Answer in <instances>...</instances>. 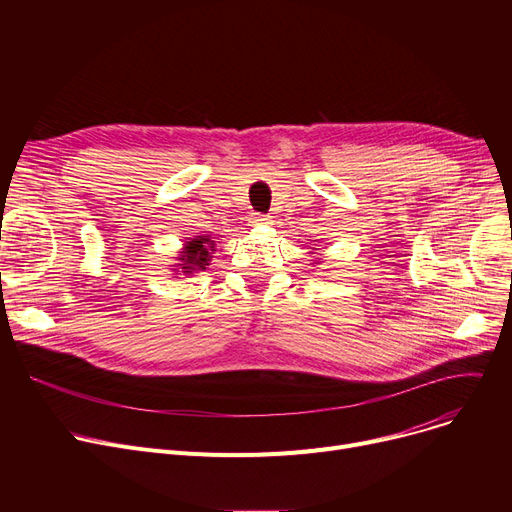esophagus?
<instances>
[{"instance_id":"obj_1","label":"esophagus","mask_w":512,"mask_h":512,"mask_svg":"<svg viewBox=\"0 0 512 512\" xmlns=\"http://www.w3.org/2000/svg\"><path fill=\"white\" fill-rule=\"evenodd\" d=\"M253 224L255 226H267V224H272V218H270V215H255Z\"/></svg>"}]
</instances>
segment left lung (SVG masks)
<instances>
[{
    "label": "left lung",
    "instance_id": "left-lung-1",
    "mask_svg": "<svg viewBox=\"0 0 512 512\" xmlns=\"http://www.w3.org/2000/svg\"><path fill=\"white\" fill-rule=\"evenodd\" d=\"M317 261H319V257H315V263H317Z\"/></svg>",
    "mask_w": 512,
    "mask_h": 512
}]
</instances>
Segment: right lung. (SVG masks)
Masks as SVG:
<instances>
[{
    "mask_svg": "<svg viewBox=\"0 0 512 512\" xmlns=\"http://www.w3.org/2000/svg\"><path fill=\"white\" fill-rule=\"evenodd\" d=\"M213 251L215 240H211V236L207 234L186 238L184 247L178 251V257H174V276H193L197 272H203L213 257Z\"/></svg>",
    "mask_w": 512,
    "mask_h": 512,
    "instance_id": "1",
    "label": "right lung"
}]
</instances>
